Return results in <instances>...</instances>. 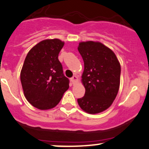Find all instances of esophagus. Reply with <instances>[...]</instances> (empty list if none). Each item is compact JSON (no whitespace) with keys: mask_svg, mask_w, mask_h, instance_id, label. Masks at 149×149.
Here are the masks:
<instances>
[{"mask_svg":"<svg viewBox=\"0 0 149 149\" xmlns=\"http://www.w3.org/2000/svg\"><path fill=\"white\" fill-rule=\"evenodd\" d=\"M71 81L73 84H75L78 81V77L76 76H73V77L71 78Z\"/></svg>","mask_w":149,"mask_h":149,"instance_id":"34e87169","label":"esophagus"}]
</instances>
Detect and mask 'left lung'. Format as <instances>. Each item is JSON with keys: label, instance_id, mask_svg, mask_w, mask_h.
I'll return each mask as SVG.
<instances>
[{"label": "left lung", "instance_id": "8db88e82", "mask_svg": "<svg viewBox=\"0 0 149 149\" xmlns=\"http://www.w3.org/2000/svg\"><path fill=\"white\" fill-rule=\"evenodd\" d=\"M78 50L84 61L81 81L86 88L78 103L88 113H100L110 107L118 93L120 63L115 54L99 42H80Z\"/></svg>", "mask_w": 149, "mask_h": 149}]
</instances>
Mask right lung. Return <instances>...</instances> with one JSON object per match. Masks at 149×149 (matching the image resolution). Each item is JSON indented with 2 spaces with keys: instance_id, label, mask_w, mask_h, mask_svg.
<instances>
[{
  "instance_id": "1",
  "label": "right lung",
  "mask_w": 149,
  "mask_h": 149,
  "mask_svg": "<svg viewBox=\"0 0 149 149\" xmlns=\"http://www.w3.org/2000/svg\"><path fill=\"white\" fill-rule=\"evenodd\" d=\"M63 45L58 39L43 40L29 50L24 59L20 81L26 99L35 107L53 108L69 88L58 58Z\"/></svg>"
}]
</instances>
